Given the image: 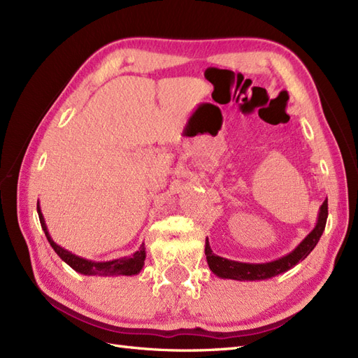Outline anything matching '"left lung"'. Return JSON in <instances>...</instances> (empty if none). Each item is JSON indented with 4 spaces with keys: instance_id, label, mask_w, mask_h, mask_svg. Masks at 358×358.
Returning a JSON list of instances; mask_svg holds the SVG:
<instances>
[{
    "instance_id": "8db88e82",
    "label": "left lung",
    "mask_w": 358,
    "mask_h": 358,
    "mask_svg": "<svg viewBox=\"0 0 358 358\" xmlns=\"http://www.w3.org/2000/svg\"><path fill=\"white\" fill-rule=\"evenodd\" d=\"M327 215H329V204L326 199L321 204L320 212H318V220L315 227H313V230L294 249H292L289 254L268 263H241V262H234V259L220 257L213 254L209 241L206 239L204 254H206V259H208L209 268L218 278L234 279V280H266L284 273L287 270L299 264L300 262H303V259L312 252V249L317 246L324 229H326Z\"/></svg>"
}]
</instances>
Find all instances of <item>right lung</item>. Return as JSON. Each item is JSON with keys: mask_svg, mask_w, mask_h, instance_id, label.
<instances>
[{"mask_svg": "<svg viewBox=\"0 0 358 358\" xmlns=\"http://www.w3.org/2000/svg\"><path fill=\"white\" fill-rule=\"evenodd\" d=\"M37 213L40 218L41 229H43V231H45L50 246L53 248V251L59 255L62 262H66L78 273L88 275V276H119V275L133 276V275L140 273V270L143 268L145 258H146L145 243L140 245L138 251H136L133 255H129V257L116 258V259H112V262H92V259H86L79 255H74L73 252L67 251V249H64L62 246L53 242V239L48 231V225L45 222V218H43L40 203H37Z\"/></svg>", "mask_w": 358, "mask_h": 358, "instance_id": "right-lung-1", "label": "right lung"}]
</instances>
